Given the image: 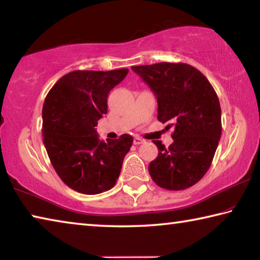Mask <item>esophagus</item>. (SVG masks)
<instances>
[{
	"mask_svg": "<svg viewBox=\"0 0 260 260\" xmlns=\"http://www.w3.org/2000/svg\"><path fill=\"white\" fill-rule=\"evenodd\" d=\"M144 142V141L141 139V138H139V136H135L134 138V144L135 145H139V144H142Z\"/></svg>",
	"mask_w": 260,
	"mask_h": 260,
	"instance_id": "esophagus-1",
	"label": "esophagus"
}]
</instances>
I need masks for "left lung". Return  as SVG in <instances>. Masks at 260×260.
<instances>
[{"instance_id": "obj_1", "label": "left lung", "mask_w": 260, "mask_h": 260, "mask_svg": "<svg viewBox=\"0 0 260 260\" xmlns=\"http://www.w3.org/2000/svg\"><path fill=\"white\" fill-rule=\"evenodd\" d=\"M133 72L149 85L158 102V120L174 127V142L166 148L160 141L158 157L149 173L158 186L185 190L205 176L221 135L218 96L208 79L192 66L159 62L134 66Z\"/></svg>"}]
</instances>
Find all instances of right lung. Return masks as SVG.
<instances>
[{"mask_svg": "<svg viewBox=\"0 0 260 260\" xmlns=\"http://www.w3.org/2000/svg\"><path fill=\"white\" fill-rule=\"evenodd\" d=\"M128 69L75 70L61 77L45 98L43 143L54 171L70 188L99 194L115 186L133 138L128 134L103 142L98 120L107 114L108 94Z\"/></svg>", "mask_w": 260, "mask_h": 260, "instance_id": "add662e5", "label": "right lung"}]
</instances>
